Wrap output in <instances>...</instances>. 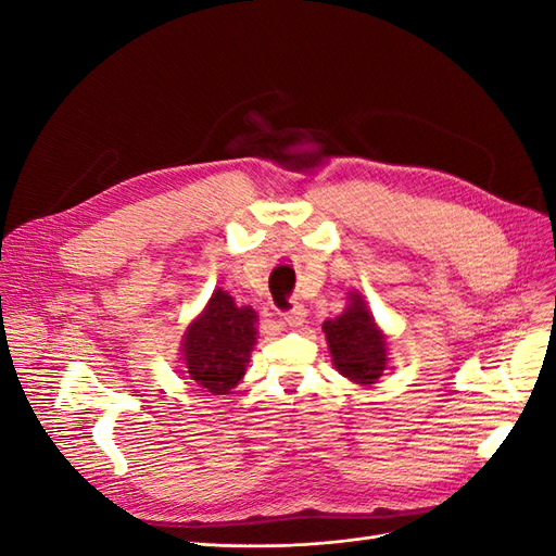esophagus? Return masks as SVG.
<instances>
[{
    "mask_svg": "<svg viewBox=\"0 0 556 556\" xmlns=\"http://www.w3.org/2000/svg\"><path fill=\"white\" fill-rule=\"evenodd\" d=\"M306 313L308 311L304 306L294 304L288 313H285V325H288V327H301V325L306 323Z\"/></svg>",
    "mask_w": 556,
    "mask_h": 556,
    "instance_id": "34e87169",
    "label": "esophagus"
}]
</instances>
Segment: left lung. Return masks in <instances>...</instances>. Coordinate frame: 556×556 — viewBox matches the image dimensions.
Here are the masks:
<instances>
[{
  "label": "left lung",
  "instance_id": "1",
  "mask_svg": "<svg viewBox=\"0 0 556 556\" xmlns=\"http://www.w3.org/2000/svg\"><path fill=\"white\" fill-rule=\"evenodd\" d=\"M327 343L339 374L359 384H374L387 362L384 336L376 327L371 313L359 294H352V304L343 315L323 325Z\"/></svg>",
  "mask_w": 556,
  "mask_h": 556
}]
</instances>
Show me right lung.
<instances>
[{
    "mask_svg": "<svg viewBox=\"0 0 556 556\" xmlns=\"http://www.w3.org/2000/svg\"><path fill=\"white\" fill-rule=\"evenodd\" d=\"M257 313L237 306L227 292L215 290L206 311L188 327L182 341V359L197 384L211 394H225L237 384L255 345Z\"/></svg>",
    "mask_w": 556,
    "mask_h": 556,
    "instance_id": "add662e5",
    "label": "right lung"
}]
</instances>
